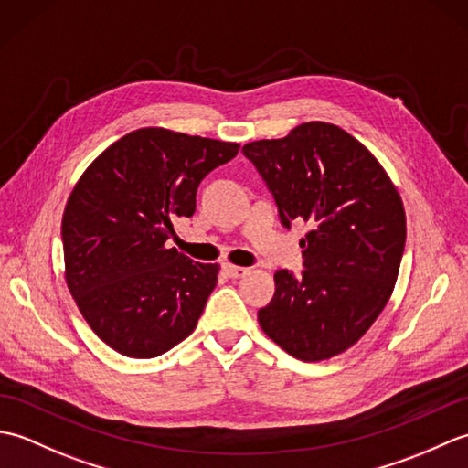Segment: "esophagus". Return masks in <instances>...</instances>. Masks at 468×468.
Listing matches in <instances>:
<instances>
[{
	"mask_svg": "<svg viewBox=\"0 0 468 468\" xmlns=\"http://www.w3.org/2000/svg\"><path fill=\"white\" fill-rule=\"evenodd\" d=\"M223 271L227 277H231V280H239V277H245L250 273L247 267H239V265H231V263H223Z\"/></svg>",
	"mask_w": 468,
	"mask_h": 468,
	"instance_id": "esophagus-1",
	"label": "esophagus"
}]
</instances>
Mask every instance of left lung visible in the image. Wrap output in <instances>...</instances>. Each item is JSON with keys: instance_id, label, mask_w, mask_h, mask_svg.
<instances>
[{"instance_id": "8db88e82", "label": "left lung", "mask_w": 468, "mask_h": 468, "mask_svg": "<svg viewBox=\"0 0 468 468\" xmlns=\"http://www.w3.org/2000/svg\"><path fill=\"white\" fill-rule=\"evenodd\" d=\"M270 188L283 227L310 223L302 275L275 273L257 314L287 354L320 362L370 330L394 290L404 243L402 198L380 163L340 126L305 122L285 138L243 146Z\"/></svg>"}]
</instances>
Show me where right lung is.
Segmentation results:
<instances>
[{"mask_svg": "<svg viewBox=\"0 0 468 468\" xmlns=\"http://www.w3.org/2000/svg\"><path fill=\"white\" fill-rule=\"evenodd\" d=\"M239 144L138 128L96 158L62 217L66 283L84 320L118 354L154 357L197 327L217 285V263H198L166 241L193 217L203 178Z\"/></svg>", "mask_w": 468, "mask_h": 468, "instance_id": "right-lung-1", "label": "right lung"}]
</instances>
